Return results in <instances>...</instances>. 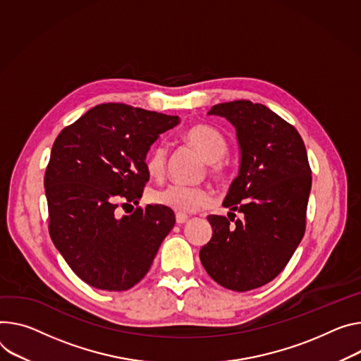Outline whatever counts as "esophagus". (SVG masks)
Returning <instances> with one entry per match:
<instances>
[{
    "instance_id": "esophagus-1",
    "label": "esophagus",
    "mask_w": 361,
    "mask_h": 361,
    "mask_svg": "<svg viewBox=\"0 0 361 361\" xmlns=\"http://www.w3.org/2000/svg\"><path fill=\"white\" fill-rule=\"evenodd\" d=\"M176 221H177L178 224H184V223L188 221V216L184 214V213H177V214H176Z\"/></svg>"
}]
</instances>
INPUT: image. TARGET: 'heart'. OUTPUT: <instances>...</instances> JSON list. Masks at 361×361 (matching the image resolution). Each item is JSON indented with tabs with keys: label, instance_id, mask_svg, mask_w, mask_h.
Masks as SVG:
<instances>
[{
	"label": "heart",
	"instance_id": "heart-1",
	"mask_svg": "<svg viewBox=\"0 0 361 361\" xmlns=\"http://www.w3.org/2000/svg\"><path fill=\"white\" fill-rule=\"evenodd\" d=\"M183 140L197 151L207 162H210V173L216 177L224 176V167L221 158L227 152V141L217 129L207 125H194L188 128ZM167 148L162 144H158L149 149L145 155L144 167L149 177L161 178L166 170ZM152 202L155 204L171 209L178 213H194L206 206L213 200L212 191L204 187H190L181 184H171L166 188H161L152 192Z\"/></svg>",
	"mask_w": 361,
	"mask_h": 361
}]
</instances>
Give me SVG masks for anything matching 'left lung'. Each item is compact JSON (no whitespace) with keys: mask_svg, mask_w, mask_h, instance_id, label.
<instances>
[{"mask_svg":"<svg viewBox=\"0 0 361 361\" xmlns=\"http://www.w3.org/2000/svg\"><path fill=\"white\" fill-rule=\"evenodd\" d=\"M207 115L226 118L236 129L239 174L224 207L239 211L231 224L209 216L213 235L200 260L219 285L245 292L276 278L305 233L311 169L298 130L269 108L250 101L212 106ZM235 215V214H234Z\"/></svg>","mask_w":361,"mask_h":361,"instance_id":"left-lung-1","label":"left lung"}]
</instances>
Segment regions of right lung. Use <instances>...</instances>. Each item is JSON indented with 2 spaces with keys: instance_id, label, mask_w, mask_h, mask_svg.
Wrapping results in <instances>:
<instances>
[{
  "instance_id": "right-lung-1",
  "label": "right lung",
  "mask_w": 361,
  "mask_h": 361,
  "mask_svg": "<svg viewBox=\"0 0 361 361\" xmlns=\"http://www.w3.org/2000/svg\"><path fill=\"white\" fill-rule=\"evenodd\" d=\"M180 123L123 104L89 109L56 138L44 176L49 232L72 271L104 290H126L149 271L176 223L171 209L137 206L149 176L144 159L161 134Z\"/></svg>"
}]
</instances>
